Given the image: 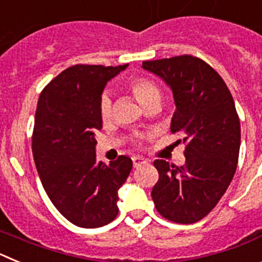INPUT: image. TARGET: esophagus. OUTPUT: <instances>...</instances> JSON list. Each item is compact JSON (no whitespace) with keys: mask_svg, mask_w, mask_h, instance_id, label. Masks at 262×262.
Returning a JSON list of instances; mask_svg holds the SVG:
<instances>
[{"mask_svg":"<svg viewBox=\"0 0 262 262\" xmlns=\"http://www.w3.org/2000/svg\"><path fill=\"white\" fill-rule=\"evenodd\" d=\"M133 163H134V166H135V168H138V166L147 164L148 161L144 159V157H142V156H134L133 157Z\"/></svg>","mask_w":262,"mask_h":262,"instance_id":"esophagus-1","label":"esophagus"}]
</instances>
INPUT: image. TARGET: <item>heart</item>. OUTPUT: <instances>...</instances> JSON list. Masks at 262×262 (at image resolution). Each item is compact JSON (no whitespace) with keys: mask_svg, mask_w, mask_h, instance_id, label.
<instances>
[{"mask_svg":"<svg viewBox=\"0 0 262 262\" xmlns=\"http://www.w3.org/2000/svg\"><path fill=\"white\" fill-rule=\"evenodd\" d=\"M128 86L133 92L134 97L136 98L143 107L152 102H159L161 99V92H160L159 86L155 84L154 81L148 80L145 77H136L128 82ZM99 113L103 120L110 119L113 115V102L107 93L103 94L99 101Z\"/></svg>","mask_w":262,"mask_h":262,"instance_id":"heart-1","label":"heart"}]
</instances>
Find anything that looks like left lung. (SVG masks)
Returning <instances> with one entry per match:
<instances>
[{
    "mask_svg": "<svg viewBox=\"0 0 262 262\" xmlns=\"http://www.w3.org/2000/svg\"><path fill=\"white\" fill-rule=\"evenodd\" d=\"M142 67L172 89L176 111L170 131L181 134L186 144L182 166L154 161L159 181L152 200L168 221L195 223L221 201L236 172L240 120L232 94L214 68L191 55L143 61Z\"/></svg>",
    "mask_w": 262,
    "mask_h": 262,
    "instance_id": "8db88e82",
    "label": "left lung"
}]
</instances>
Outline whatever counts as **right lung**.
<instances>
[{
	"label": "right lung",
	"instance_id": "add662e5",
	"mask_svg": "<svg viewBox=\"0 0 262 262\" xmlns=\"http://www.w3.org/2000/svg\"><path fill=\"white\" fill-rule=\"evenodd\" d=\"M127 66H72L39 96L32 133L36 170L53 206L82 228L114 221L119 211L118 190L133 169L127 156L108 165L97 163L94 138L102 128L103 89Z\"/></svg>",
	"mask_w": 262,
	"mask_h": 262
}]
</instances>
